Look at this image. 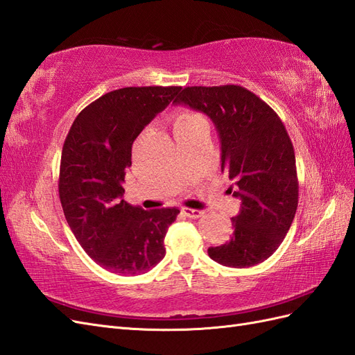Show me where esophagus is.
I'll list each match as a JSON object with an SVG mask.
<instances>
[{"label":"esophagus","mask_w":355,"mask_h":355,"mask_svg":"<svg viewBox=\"0 0 355 355\" xmlns=\"http://www.w3.org/2000/svg\"><path fill=\"white\" fill-rule=\"evenodd\" d=\"M183 213L190 217V219H199V217L204 216V211L201 210H193V208H183Z\"/></svg>","instance_id":"1"}]
</instances>
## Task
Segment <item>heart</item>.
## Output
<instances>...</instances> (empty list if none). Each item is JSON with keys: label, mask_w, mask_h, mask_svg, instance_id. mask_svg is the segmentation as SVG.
<instances>
[{"label": "heart", "mask_w": 355, "mask_h": 355, "mask_svg": "<svg viewBox=\"0 0 355 355\" xmlns=\"http://www.w3.org/2000/svg\"><path fill=\"white\" fill-rule=\"evenodd\" d=\"M205 123L201 116L195 112L190 111H183L177 114L175 121H174V130H183V129H189V127H193L198 124Z\"/></svg>", "instance_id": "heart-1"}]
</instances>
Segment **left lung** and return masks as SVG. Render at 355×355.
Instances as JSON below:
<instances>
[{"mask_svg":"<svg viewBox=\"0 0 355 355\" xmlns=\"http://www.w3.org/2000/svg\"><path fill=\"white\" fill-rule=\"evenodd\" d=\"M174 103L211 118L220 138L222 172L234 180L232 195L241 201L231 240L210 248L208 255L234 268L264 262L284 241L298 205L295 154L284 123L240 85L187 87Z\"/></svg>","mask_w":355,"mask_h":355,"instance_id":"1","label":"left lung"}]
</instances>
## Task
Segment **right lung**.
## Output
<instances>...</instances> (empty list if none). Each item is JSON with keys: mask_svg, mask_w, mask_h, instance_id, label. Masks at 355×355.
Segmentation results:
<instances>
[{"mask_svg": "<svg viewBox=\"0 0 355 355\" xmlns=\"http://www.w3.org/2000/svg\"><path fill=\"white\" fill-rule=\"evenodd\" d=\"M181 87H125L80 111L61 153L58 192L76 240L100 267L121 276L147 272L165 257L178 208L145 211L123 199L132 145Z\"/></svg>", "mask_w": 355, "mask_h": 355, "instance_id": "right-lung-1", "label": "right lung"}]
</instances>
